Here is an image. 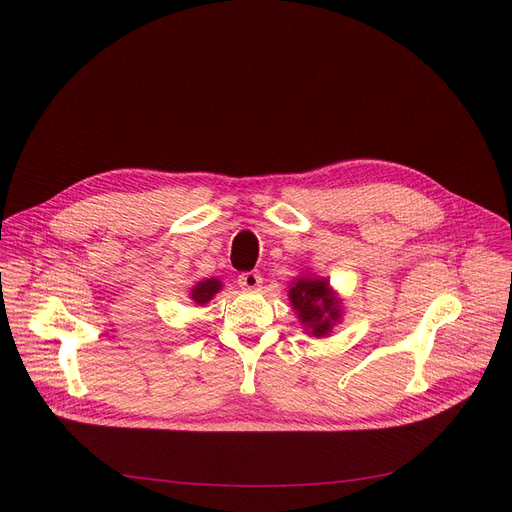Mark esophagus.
Segmentation results:
<instances>
[{
    "label": "esophagus",
    "mask_w": 512,
    "mask_h": 512,
    "mask_svg": "<svg viewBox=\"0 0 512 512\" xmlns=\"http://www.w3.org/2000/svg\"><path fill=\"white\" fill-rule=\"evenodd\" d=\"M263 282V278L257 274V272H244L238 276V284L240 288H244V291H255V288H259Z\"/></svg>",
    "instance_id": "obj_1"
}]
</instances>
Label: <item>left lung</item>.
<instances>
[{
  "label": "left lung",
  "mask_w": 512,
  "mask_h": 512,
  "mask_svg": "<svg viewBox=\"0 0 512 512\" xmlns=\"http://www.w3.org/2000/svg\"><path fill=\"white\" fill-rule=\"evenodd\" d=\"M288 299H291L305 330L314 337H326L343 316L341 301L332 293L326 278H297L288 288Z\"/></svg>",
  "instance_id": "obj_1"
}]
</instances>
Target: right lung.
Listing matches in <instances>:
<instances>
[{
  "label": "right lung",
  "mask_w": 512,
  "mask_h": 512,
  "mask_svg": "<svg viewBox=\"0 0 512 512\" xmlns=\"http://www.w3.org/2000/svg\"><path fill=\"white\" fill-rule=\"evenodd\" d=\"M217 291H221V282L217 278H207V280L196 282L190 288V299L198 305H205L207 301H211L215 297Z\"/></svg>",
  "instance_id": "1"
}]
</instances>
